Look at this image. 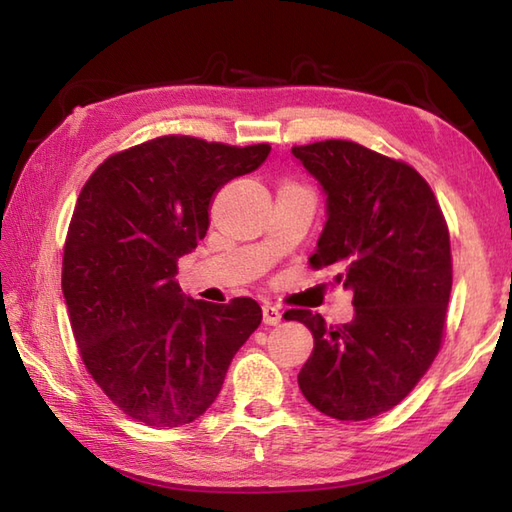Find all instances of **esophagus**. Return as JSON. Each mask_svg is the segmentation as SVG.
Listing matches in <instances>:
<instances>
[{
  "label": "esophagus",
  "instance_id": "1",
  "mask_svg": "<svg viewBox=\"0 0 512 512\" xmlns=\"http://www.w3.org/2000/svg\"><path fill=\"white\" fill-rule=\"evenodd\" d=\"M262 314H264V323L266 325H277L281 321V312H279V308L275 306V303H264Z\"/></svg>",
  "mask_w": 512,
  "mask_h": 512
}]
</instances>
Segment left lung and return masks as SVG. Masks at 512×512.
<instances>
[{"instance_id": "left-lung-1", "label": "left lung", "mask_w": 512, "mask_h": 512, "mask_svg": "<svg viewBox=\"0 0 512 512\" xmlns=\"http://www.w3.org/2000/svg\"><path fill=\"white\" fill-rule=\"evenodd\" d=\"M292 156L325 195L310 264L336 268L334 281L354 295L343 325L310 310L284 314L314 339L299 389L330 418H374L416 387L440 350L453 284L449 228L405 162L350 140L292 147Z\"/></svg>"}]
</instances>
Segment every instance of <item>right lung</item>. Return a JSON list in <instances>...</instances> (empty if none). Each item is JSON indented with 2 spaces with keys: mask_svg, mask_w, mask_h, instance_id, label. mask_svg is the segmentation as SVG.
Masks as SVG:
<instances>
[{
  "mask_svg": "<svg viewBox=\"0 0 512 512\" xmlns=\"http://www.w3.org/2000/svg\"><path fill=\"white\" fill-rule=\"evenodd\" d=\"M268 154L162 136L107 158L76 200L61 277L74 339L96 385L147 427L200 418L262 323L248 297H184L176 264L209 231L215 193Z\"/></svg>",
  "mask_w": 512,
  "mask_h": 512,
  "instance_id": "right-lung-1",
  "label": "right lung"
}]
</instances>
